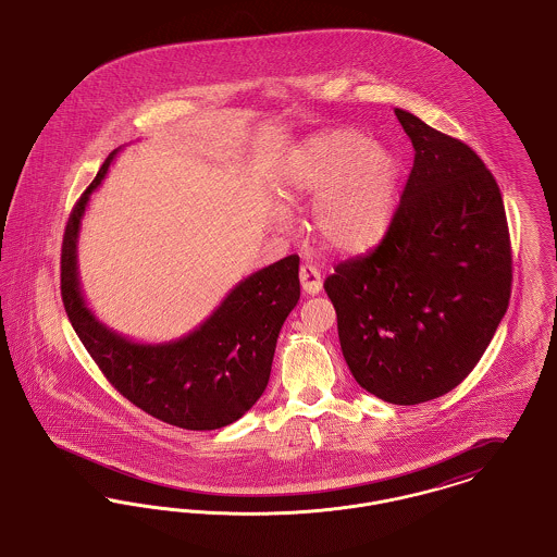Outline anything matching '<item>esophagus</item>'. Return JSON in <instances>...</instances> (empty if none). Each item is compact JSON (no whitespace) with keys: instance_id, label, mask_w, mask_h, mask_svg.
Segmentation results:
<instances>
[{"instance_id":"obj_1","label":"esophagus","mask_w":557,"mask_h":557,"mask_svg":"<svg viewBox=\"0 0 557 557\" xmlns=\"http://www.w3.org/2000/svg\"><path fill=\"white\" fill-rule=\"evenodd\" d=\"M299 283H301V289L308 295H317L322 289V278L319 268L312 264H304L299 268Z\"/></svg>"}]
</instances>
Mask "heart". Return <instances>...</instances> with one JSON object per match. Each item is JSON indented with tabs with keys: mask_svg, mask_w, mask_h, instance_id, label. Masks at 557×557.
Wrapping results in <instances>:
<instances>
[{
	"mask_svg": "<svg viewBox=\"0 0 557 557\" xmlns=\"http://www.w3.org/2000/svg\"><path fill=\"white\" fill-rule=\"evenodd\" d=\"M285 195L314 201L312 233L339 253L380 243L398 203L400 159L356 129H335L295 148L283 170ZM287 224V213L278 211Z\"/></svg>",
	"mask_w": 557,
	"mask_h": 557,
	"instance_id": "heart-1",
	"label": "heart"
}]
</instances>
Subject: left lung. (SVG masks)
<instances>
[{
  "mask_svg": "<svg viewBox=\"0 0 557 557\" xmlns=\"http://www.w3.org/2000/svg\"><path fill=\"white\" fill-rule=\"evenodd\" d=\"M394 113L414 148L400 206L380 245L337 264L324 292L354 380L407 407L457 387L488 348L509 306L511 243L482 159Z\"/></svg>",
  "mask_w": 557,
  "mask_h": 557,
  "instance_id": "obj_1",
  "label": "left lung"
}]
</instances>
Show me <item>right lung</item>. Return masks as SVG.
<instances>
[{"label":"right lung","mask_w":557,"mask_h":557,"mask_svg":"<svg viewBox=\"0 0 557 557\" xmlns=\"http://www.w3.org/2000/svg\"><path fill=\"white\" fill-rule=\"evenodd\" d=\"M117 152L107 157L64 231L60 292L66 317L104 377L138 409L184 430L231 425L264 394L281 326L299 299V258L249 274L209 319L172 342L140 344L109 329L86 304L77 243L89 197Z\"/></svg>","instance_id":"1"}]
</instances>
